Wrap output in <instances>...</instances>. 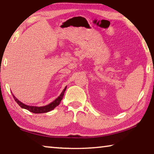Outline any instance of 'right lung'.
Here are the masks:
<instances>
[{"label": "right lung", "mask_w": 154, "mask_h": 154, "mask_svg": "<svg viewBox=\"0 0 154 154\" xmlns=\"http://www.w3.org/2000/svg\"><path fill=\"white\" fill-rule=\"evenodd\" d=\"M66 86L64 88V89L63 90V91H62V92L60 94V95L55 100H54L52 103H49V105L43 106H35L26 105H25V104L22 103V102H20L19 100H17V98H15L14 94H13V97H14V98L15 99V102H16L22 108L27 109L28 111L32 112L33 113H47V112H49L51 110H53L54 108H56L57 106L59 105L60 103L61 102L62 99L63 98V96L64 95V92L66 91Z\"/></svg>", "instance_id": "right-lung-1"}]
</instances>
